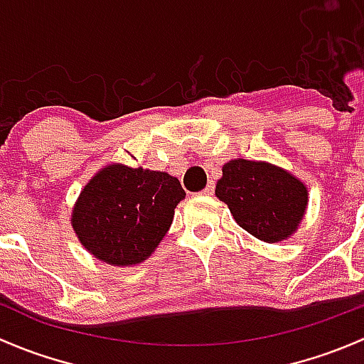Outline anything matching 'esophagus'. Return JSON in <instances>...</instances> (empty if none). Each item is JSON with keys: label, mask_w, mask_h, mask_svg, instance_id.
<instances>
[{"label": "esophagus", "mask_w": 364, "mask_h": 364, "mask_svg": "<svg viewBox=\"0 0 364 364\" xmlns=\"http://www.w3.org/2000/svg\"><path fill=\"white\" fill-rule=\"evenodd\" d=\"M203 193L204 196H213V193H215V181H209L208 186L203 190Z\"/></svg>", "instance_id": "34e87169"}]
</instances>
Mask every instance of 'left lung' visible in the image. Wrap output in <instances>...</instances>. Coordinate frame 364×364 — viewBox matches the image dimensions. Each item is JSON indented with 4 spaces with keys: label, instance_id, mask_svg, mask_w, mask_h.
<instances>
[{
    "label": "left lung",
    "instance_id": "left-lung-1",
    "mask_svg": "<svg viewBox=\"0 0 364 364\" xmlns=\"http://www.w3.org/2000/svg\"><path fill=\"white\" fill-rule=\"evenodd\" d=\"M222 171L216 197L247 232L267 243L294 232L308 203L306 186L299 179L274 165L241 159L230 160Z\"/></svg>",
    "mask_w": 364,
    "mask_h": 364
}]
</instances>
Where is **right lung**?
Masks as SVG:
<instances>
[{"mask_svg": "<svg viewBox=\"0 0 364 364\" xmlns=\"http://www.w3.org/2000/svg\"><path fill=\"white\" fill-rule=\"evenodd\" d=\"M185 196L167 172L109 165L80 192L73 230L97 259L112 266L139 264L164 240Z\"/></svg>", "mask_w": 364, "mask_h": 364, "instance_id": "add662e5", "label": "right lung"}]
</instances>
